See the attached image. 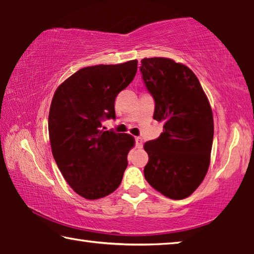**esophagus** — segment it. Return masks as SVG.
<instances>
[{
    "mask_svg": "<svg viewBox=\"0 0 254 254\" xmlns=\"http://www.w3.org/2000/svg\"><path fill=\"white\" fill-rule=\"evenodd\" d=\"M142 147H143L142 139H141V137H136V139H135V148L141 149Z\"/></svg>",
    "mask_w": 254,
    "mask_h": 254,
    "instance_id": "obj_1",
    "label": "esophagus"
}]
</instances>
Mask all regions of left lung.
I'll list each match as a JSON object with an SVG mask.
<instances>
[{"mask_svg":"<svg viewBox=\"0 0 254 254\" xmlns=\"http://www.w3.org/2000/svg\"><path fill=\"white\" fill-rule=\"evenodd\" d=\"M141 74L163 132L144 143L145 180L171 199L190 196L207 174L214 121L208 98L187 66L169 58L141 60Z\"/></svg>","mask_w":254,"mask_h":254,"instance_id":"1","label":"left lung"}]
</instances>
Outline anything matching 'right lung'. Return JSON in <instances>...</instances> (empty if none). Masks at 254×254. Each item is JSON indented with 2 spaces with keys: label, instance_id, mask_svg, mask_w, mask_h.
<instances>
[{
  "label": "right lung",
  "instance_id": "add662e5",
  "mask_svg": "<svg viewBox=\"0 0 254 254\" xmlns=\"http://www.w3.org/2000/svg\"><path fill=\"white\" fill-rule=\"evenodd\" d=\"M136 69L137 60L81 68L54 94L48 118L51 151L68 185L86 199L110 195L122 182L134 139L105 131L102 121L115 119V97Z\"/></svg>",
  "mask_w": 254,
  "mask_h": 254
}]
</instances>
